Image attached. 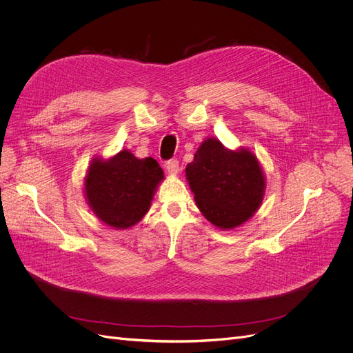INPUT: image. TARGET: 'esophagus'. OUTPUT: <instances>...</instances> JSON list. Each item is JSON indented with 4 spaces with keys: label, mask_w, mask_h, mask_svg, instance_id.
I'll return each mask as SVG.
<instances>
[{
    "label": "esophagus",
    "mask_w": 353,
    "mask_h": 353,
    "mask_svg": "<svg viewBox=\"0 0 353 353\" xmlns=\"http://www.w3.org/2000/svg\"><path fill=\"white\" fill-rule=\"evenodd\" d=\"M164 167H165V170L169 172L170 174H177V173H179V170H180L179 160H176V159H172V160L167 161Z\"/></svg>",
    "instance_id": "esophagus-1"
}]
</instances>
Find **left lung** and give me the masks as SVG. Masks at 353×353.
<instances>
[{
	"label": "left lung",
	"instance_id": "obj_1",
	"mask_svg": "<svg viewBox=\"0 0 353 353\" xmlns=\"http://www.w3.org/2000/svg\"><path fill=\"white\" fill-rule=\"evenodd\" d=\"M186 177L197 208L220 229H234L249 220L261 206L266 188L253 153L246 148L228 150L216 139L201 143L186 167Z\"/></svg>",
	"mask_w": 353,
	"mask_h": 353
}]
</instances>
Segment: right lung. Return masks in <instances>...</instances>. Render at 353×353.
<instances>
[{
  "mask_svg": "<svg viewBox=\"0 0 353 353\" xmlns=\"http://www.w3.org/2000/svg\"><path fill=\"white\" fill-rule=\"evenodd\" d=\"M163 179L161 167L153 157L137 159L121 150L110 160H92L84 190L91 210L101 221L114 229H128L150 209Z\"/></svg>",
  "mask_w": 353,
  "mask_h": 353,
  "instance_id": "add662e5",
  "label": "right lung"
}]
</instances>
